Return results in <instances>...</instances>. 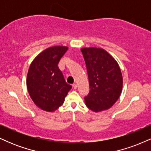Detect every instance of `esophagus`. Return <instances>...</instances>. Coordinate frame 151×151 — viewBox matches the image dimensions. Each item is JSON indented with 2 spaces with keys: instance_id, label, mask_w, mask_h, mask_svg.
I'll use <instances>...</instances> for the list:
<instances>
[{
  "instance_id": "1",
  "label": "esophagus",
  "mask_w": 151,
  "mask_h": 151,
  "mask_svg": "<svg viewBox=\"0 0 151 151\" xmlns=\"http://www.w3.org/2000/svg\"><path fill=\"white\" fill-rule=\"evenodd\" d=\"M72 86H73V87H74V89H77V84H75V83H74V84H72Z\"/></svg>"
}]
</instances>
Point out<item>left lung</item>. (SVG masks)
<instances>
[{
    "label": "left lung",
    "mask_w": 151,
    "mask_h": 151,
    "mask_svg": "<svg viewBox=\"0 0 151 151\" xmlns=\"http://www.w3.org/2000/svg\"><path fill=\"white\" fill-rule=\"evenodd\" d=\"M85 61L90 91L84 97L85 104L94 112L106 110L120 96L123 77L119 64L102 48L81 49Z\"/></svg>",
    "instance_id": "1"
}]
</instances>
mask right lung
<instances>
[{"instance_id":"right-lung-1","label":"right lung","mask_w":151,"mask_h":151,"mask_svg":"<svg viewBox=\"0 0 151 151\" xmlns=\"http://www.w3.org/2000/svg\"><path fill=\"white\" fill-rule=\"evenodd\" d=\"M68 50L65 46L47 48L34 59L27 76V88L31 99L42 110L53 112L61 106L72 86L65 80L58 67Z\"/></svg>"}]
</instances>
